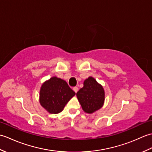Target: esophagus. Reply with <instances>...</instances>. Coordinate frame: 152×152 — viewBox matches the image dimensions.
Instances as JSON below:
<instances>
[{"mask_svg":"<svg viewBox=\"0 0 152 152\" xmlns=\"http://www.w3.org/2000/svg\"><path fill=\"white\" fill-rule=\"evenodd\" d=\"M73 90H74V91L75 92V93H77V92H78V87H74V88H73Z\"/></svg>","mask_w":152,"mask_h":152,"instance_id":"esophagus-1","label":"esophagus"}]
</instances>
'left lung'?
Wrapping results in <instances>:
<instances>
[{
  "instance_id": "1",
  "label": "left lung",
  "mask_w": 152,
  "mask_h": 152,
  "mask_svg": "<svg viewBox=\"0 0 152 152\" xmlns=\"http://www.w3.org/2000/svg\"><path fill=\"white\" fill-rule=\"evenodd\" d=\"M76 96L83 110L93 114L104 105L105 92L102 86L89 76L84 80L83 87L77 92Z\"/></svg>"
}]
</instances>
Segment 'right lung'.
Listing matches in <instances>:
<instances>
[{
	"label": "right lung",
	"mask_w": 152,
	"mask_h": 152,
	"mask_svg": "<svg viewBox=\"0 0 152 152\" xmlns=\"http://www.w3.org/2000/svg\"><path fill=\"white\" fill-rule=\"evenodd\" d=\"M75 95L64 80L53 76L42 84L39 102L48 113L57 114Z\"/></svg>",
	"instance_id": "obj_1"
}]
</instances>
